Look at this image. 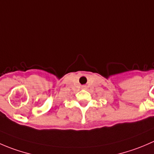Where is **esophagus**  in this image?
<instances>
[{
	"label": "esophagus",
	"instance_id": "34e87169",
	"mask_svg": "<svg viewBox=\"0 0 154 154\" xmlns=\"http://www.w3.org/2000/svg\"><path fill=\"white\" fill-rule=\"evenodd\" d=\"M82 88H83V89H86L87 87H86V86H82Z\"/></svg>",
	"mask_w": 154,
	"mask_h": 154
}]
</instances>
